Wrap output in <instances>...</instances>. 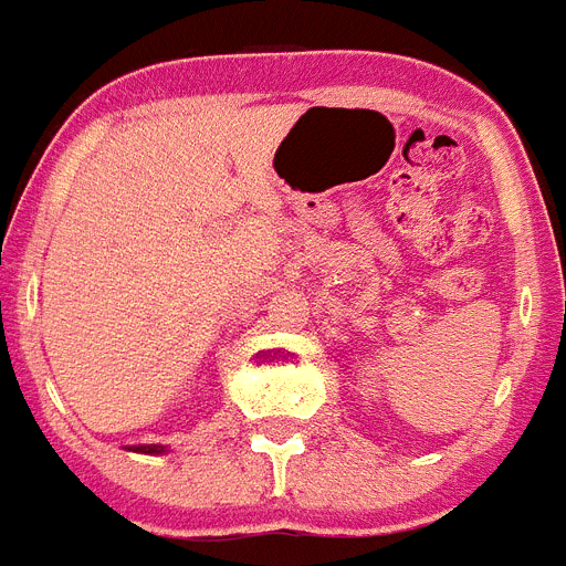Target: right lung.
<instances>
[{
    "label": "right lung",
    "mask_w": 566,
    "mask_h": 566,
    "mask_svg": "<svg viewBox=\"0 0 566 566\" xmlns=\"http://www.w3.org/2000/svg\"><path fill=\"white\" fill-rule=\"evenodd\" d=\"M132 452H144V454H158L164 452V446H135Z\"/></svg>",
    "instance_id": "add662e5"
}]
</instances>
